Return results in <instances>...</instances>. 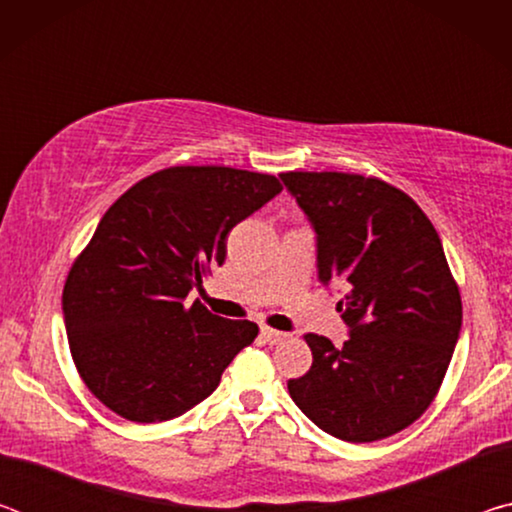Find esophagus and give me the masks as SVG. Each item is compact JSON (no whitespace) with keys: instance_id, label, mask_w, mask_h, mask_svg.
<instances>
[{"instance_id":"obj_1","label":"esophagus","mask_w":512,"mask_h":512,"mask_svg":"<svg viewBox=\"0 0 512 512\" xmlns=\"http://www.w3.org/2000/svg\"><path fill=\"white\" fill-rule=\"evenodd\" d=\"M259 336H262V341L268 343V345H275V343H280L284 339L282 332H277V329H271V327L259 329Z\"/></svg>"}]
</instances>
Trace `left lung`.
Listing matches in <instances>:
<instances>
[{"mask_svg": "<svg viewBox=\"0 0 512 512\" xmlns=\"http://www.w3.org/2000/svg\"><path fill=\"white\" fill-rule=\"evenodd\" d=\"M316 232L318 280L345 289L343 348L318 334L289 395L334 438L372 443L415 422L436 397L463 323L461 293L436 228L384 180L336 171L280 173Z\"/></svg>", "mask_w": 512, "mask_h": 512, "instance_id": "left-lung-1", "label": "left lung"}]
</instances>
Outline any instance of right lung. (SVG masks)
<instances>
[{"instance_id": "right-lung-1", "label": "right lung", "mask_w": 512, "mask_h": 512, "mask_svg": "<svg viewBox=\"0 0 512 512\" xmlns=\"http://www.w3.org/2000/svg\"><path fill=\"white\" fill-rule=\"evenodd\" d=\"M280 192L266 173L171 167L110 205L63 289L69 350L99 402L131 422H162L216 391L257 325L187 296L225 262L230 230Z\"/></svg>"}]
</instances>
